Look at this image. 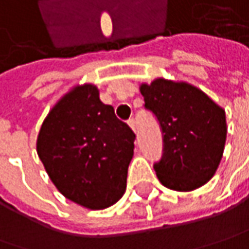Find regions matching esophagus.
I'll use <instances>...</instances> for the list:
<instances>
[{"mask_svg": "<svg viewBox=\"0 0 249 249\" xmlns=\"http://www.w3.org/2000/svg\"><path fill=\"white\" fill-rule=\"evenodd\" d=\"M128 125H129V126H131V129H132V131L135 132V129H137V128H135V120H134V118L128 120Z\"/></svg>", "mask_w": 249, "mask_h": 249, "instance_id": "34e87169", "label": "esophagus"}]
</instances>
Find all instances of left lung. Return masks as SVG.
Wrapping results in <instances>:
<instances>
[{
	"label": "left lung",
	"instance_id": "1",
	"mask_svg": "<svg viewBox=\"0 0 249 249\" xmlns=\"http://www.w3.org/2000/svg\"><path fill=\"white\" fill-rule=\"evenodd\" d=\"M139 91L163 134V156L154 166L159 182L176 192L206 184L224 152L226 111L186 81L158 77L151 84L142 83Z\"/></svg>",
	"mask_w": 249,
	"mask_h": 249
}]
</instances>
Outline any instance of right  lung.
Wrapping results in <instances>:
<instances>
[{
    "instance_id": "add662e5",
    "label": "right lung",
    "mask_w": 249,
    "mask_h": 249,
    "mask_svg": "<svg viewBox=\"0 0 249 249\" xmlns=\"http://www.w3.org/2000/svg\"><path fill=\"white\" fill-rule=\"evenodd\" d=\"M135 134L100 100L94 84H77L49 111L36 152L52 183L69 200L103 210L123 197Z\"/></svg>"
}]
</instances>
